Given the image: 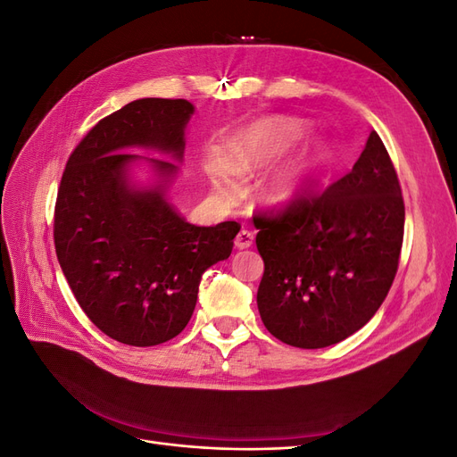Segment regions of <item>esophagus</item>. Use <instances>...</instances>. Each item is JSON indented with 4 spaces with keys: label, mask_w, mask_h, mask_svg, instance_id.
I'll list each match as a JSON object with an SVG mask.
<instances>
[{
    "label": "esophagus",
    "mask_w": 457,
    "mask_h": 457,
    "mask_svg": "<svg viewBox=\"0 0 457 457\" xmlns=\"http://www.w3.org/2000/svg\"><path fill=\"white\" fill-rule=\"evenodd\" d=\"M253 244V232L250 230H240L237 234V238H234V245L238 247V250H247Z\"/></svg>",
    "instance_id": "34e87169"
}]
</instances>
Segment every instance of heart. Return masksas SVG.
Segmentation results:
<instances>
[{"label": "heart", "mask_w": 457, "mask_h": 457, "mask_svg": "<svg viewBox=\"0 0 457 457\" xmlns=\"http://www.w3.org/2000/svg\"><path fill=\"white\" fill-rule=\"evenodd\" d=\"M303 135H305V128L295 120H267L255 123L232 143L228 160L219 154L207 160L205 170L213 190L225 200L238 198L242 192L238 173L247 175L267 168ZM309 168V162H299L276 173L265 185V196L274 204L289 202L299 192Z\"/></svg>", "instance_id": "b5f03b06"}]
</instances>
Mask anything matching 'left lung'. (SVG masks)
<instances>
[{
  "instance_id": "8db88e82",
  "label": "left lung",
  "mask_w": 457,
  "mask_h": 457,
  "mask_svg": "<svg viewBox=\"0 0 457 457\" xmlns=\"http://www.w3.org/2000/svg\"><path fill=\"white\" fill-rule=\"evenodd\" d=\"M253 223L265 262L257 307L270 334L299 349L353 336L389 294L404 238L403 190L379 135L322 195Z\"/></svg>"
}]
</instances>
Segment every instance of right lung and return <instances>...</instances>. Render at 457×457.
<instances>
[{
	"label": "right lung",
	"instance_id": "1",
	"mask_svg": "<svg viewBox=\"0 0 457 457\" xmlns=\"http://www.w3.org/2000/svg\"><path fill=\"white\" fill-rule=\"evenodd\" d=\"M195 106L139 99L103 118L68 158L54 204V250L79 307L103 334L133 347L173 339L196 307L202 274L228 259L237 220L190 225L165 198ZM146 161L159 181L137 187L129 165Z\"/></svg>",
	"mask_w": 457,
	"mask_h": 457
}]
</instances>
